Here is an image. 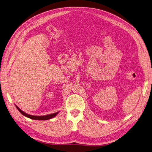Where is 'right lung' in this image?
Returning <instances> with one entry per match:
<instances>
[{
    "instance_id": "1",
    "label": "right lung",
    "mask_w": 152,
    "mask_h": 152,
    "mask_svg": "<svg viewBox=\"0 0 152 152\" xmlns=\"http://www.w3.org/2000/svg\"><path fill=\"white\" fill-rule=\"evenodd\" d=\"M16 108L18 109V110L19 111L20 113H21L23 115H24L26 117H28L30 119H33V120H49L50 118H53L54 117H56L59 113L57 112L56 113H53L51 114H48V115H41V116H37V115H29L27 114V113H24L23 110H22L21 109H19L16 105H15Z\"/></svg>"
}]
</instances>
